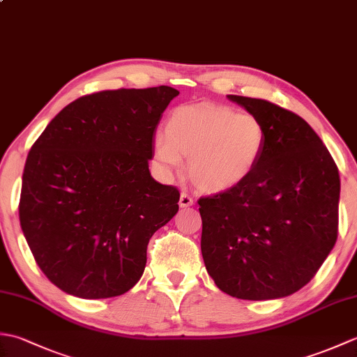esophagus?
<instances>
[{"mask_svg": "<svg viewBox=\"0 0 357 357\" xmlns=\"http://www.w3.org/2000/svg\"><path fill=\"white\" fill-rule=\"evenodd\" d=\"M190 206H193V198L188 193L183 192L179 196V207L184 208V207H190Z\"/></svg>", "mask_w": 357, "mask_h": 357, "instance_id": "1", "label": "esophagus"}]
</instances>
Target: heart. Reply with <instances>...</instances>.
<instances>
[{
	"label": "heart",
	"mask_w": 357,
	"mask_h": 357,
	"mask_svg": "<svg viewBox=\"0 0 357 357\" xmlns=\"http://www.w3.org/2000/svg\"><path fill=\"white\" fill-rule=\"evenodd\" d=\"M267 132L252 113L218 105H181L155 138V158L164 172L178 170L188 156L192 183L218 193L239 185L264 155Z\"/></svg>",
	"instance_id": "b5f03b06"
}]
</instances>
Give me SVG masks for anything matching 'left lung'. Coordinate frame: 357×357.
Masks as SVG:
<instances>
[{
  "label": "left lung",
  "mask_w": 357,
  "mask_h": 357,
  "mask_svg": "<svg viewBox=\"0 0 357 357\" xmlns=\"http://www.w3.org/2000/svg\"><path fill=\"white\" fill-rule=\"evenodd\" d=\"M229 100L261 119L267 141L244 183L198 201L204 264L233 298H285L314 278L336 244L339 172L296 113L256 98Z\"/></svg>",
  "instance_id": "obj_1"
}]
</instances>
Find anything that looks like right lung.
<instances>
[{
  "mask_svg": "<svg viewBox=\"0 0 357 357\" xmlns=\"http://www.w3.org/2000/svg\"><path fill=\"white\" fill-rule=\"evenodd\" d=\"M178 95L159 86L81 96L30 149L20 222L38 267L59 290L105 299L141 279L150 238L179 208L178 188L149 170L156 127Z\"/></svg>",
  "mask_w": 357,
  "mask_h": 357,
  "instance_id": "1",
  "label": "right lung"
}]
</instances>
